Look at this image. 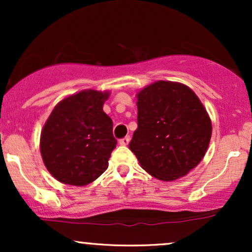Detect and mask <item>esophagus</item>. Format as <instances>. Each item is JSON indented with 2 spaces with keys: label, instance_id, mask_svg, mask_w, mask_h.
<instances>
[{
  "label": "esophagus",
  "instance_id": "1",
  "mask_svg": "<svg viewBox=\"0 0 252 252\" xmlns=\"http://www.w3.org/2000/svg\"><path fill=\"white\" fill-rule=\"evenodd\" d=\"M129 142H130V136H126V137L121 138L120 140L121 146H128Z\"/></svg>",
  "mask_w": 252,
  "mask_h": 252
}]
</instances>
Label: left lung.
<instances>
[{
	"mask_svg": "<svg viewBox=\"0 0 252 252\" xmlns=\"http://www.w3.org/2000/svg\"><path fill=\"white\" fill-rule=\"evenodd\" d=\"M137 111L129 148L146 172L173 181L198 166L209 148L212 124L189 86L158 80L138 92Z\"/></svg>",
	"mask_w": 252,
	"mask_h": 252,
	"instance_id": "obj_1",
	"label": "left lung"
}]
</instances>
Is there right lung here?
I'll use <instances>...</instances> for the list:
<instances>
[{
    "label": "right lung",
    "instance_id": "right-lung-1",
    "mask_svg": "<svg viewBox=\"0 0 252 252\" xmlns=\"http://www.w3.org/2000/svg\"><path fill=\"white\" fill-rule=\"evenodd\" d=\"M109 92L84 90L53 109L40 137L46 168L58 181L85 186L108 169L116 148L112 121L103 111Z\"/></svg>",
    "mask_w": 252,
    "mask_h": 252
}]
</instances>
